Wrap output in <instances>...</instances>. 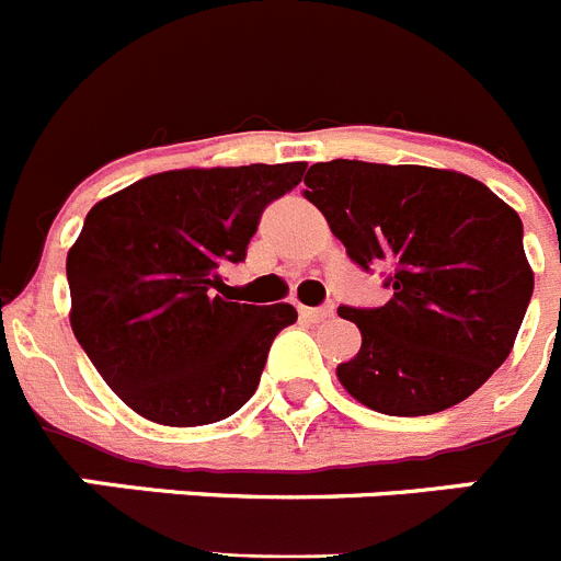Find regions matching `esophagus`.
I'll list each match as a JSON object with an SVG mask.
<instances>
[{"label": "esophagus", "instance_id": "1", "mask_svg": "<svg viewBox=\"0 0 561 561\" xmlns=\"http://www.w3.org/2000/svg\"><path fill=\"white\" fill-rule=\"evenodd\" d=\"M334 314V306H317V309H306V306H300V317L304 320H309V323H320V320H329V317Z\"/></svg>", "mask_w": 561, "mask_h": 561}]
</instances>
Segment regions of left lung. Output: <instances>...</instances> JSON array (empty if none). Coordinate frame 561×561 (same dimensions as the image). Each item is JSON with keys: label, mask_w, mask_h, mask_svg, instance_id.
<instances>
[{"label": "left lung", "mask_w": 561, "mask_h": 561, "mask_svg": "<svg viewBox=\"0 0 561 561\" xmlns=\"http://www.w3.org/2000/svg\"><path fill=\"white\" fill-rule=\"evenodd\" d=\"M306 199L356 266H385L390 300L340 306L362 348L342 388L385 415H430L469 399L512 354L534 291L523 221L483 182L424 165L317 162Z\"/></svg>", "instance_id": "left-lung-1"}]
</instances>
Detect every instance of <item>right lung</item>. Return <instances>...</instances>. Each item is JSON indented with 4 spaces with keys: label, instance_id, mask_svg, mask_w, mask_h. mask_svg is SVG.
I'll return each mask as SVG.
<instances>
[{
    "label": "right lung",
    "instance_id": "obj_1",
    "mask_svg": "<svg viewBox=\"0 0 561 561\" xmlns=\"http://www.w3.org/2000/svg\"><path fill=\"white\" fill-rule=\"evenodd\" d=\"M306 162L153 173L98 202L67 255L69 323L108 388L142 419L202 427L255 393L289 304H232L221 266L241 264L266 205Z\"/></svg>",
    "mask_w": 561,
    "mask_h": 561
}]
</instances>
